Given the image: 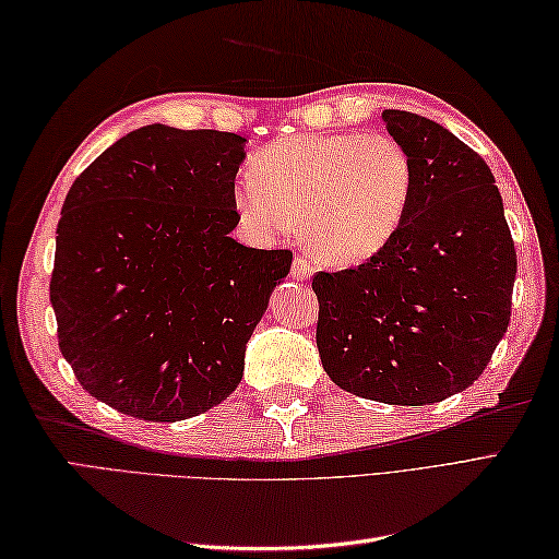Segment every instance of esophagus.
Wrapping results in <instances>:
<instances>
[{"instance_id": "obj_1", "label": "esophagus", "mask_w": 559, "mask_h": 559, "mask_svg": "<svg viewBox=\"0 0 559 559\" xmlns=\"http://www.w3.org/2000/svg\"><path fill=\"white\" fill-rule=\"evenodd\" d=\"M293 278H298V281H305V278H310L312 276V264H310V259H307L305 254H300V257H295V261H293Z\"/></svg>"}]
</instances>
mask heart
<instances>
[{
    "label": "heart",
    "mask_w": 559,
    "mask_h": 559,
    "mask_svg": "<svg viewBox=\"0 0 559 559\" xmlns=\"http://www.w3.org/2000/svg\"><path fill=\"white\" fill-rule=\"evenodd\" d=\"M252 173L235 189L247 228L278 235L302 221L312 254L336 266L394 240L415 187L411 153L389 134L290 136L259 151Z\"/></svg>",
    "instance_id": "1"
}]
</instances>
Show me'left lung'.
<instances>
[{
	"label": "left lung",
	"instance_id": "obj_1",
	"mask_svg": "<svg viewBox=\"0 0 559 559\" xmlns=\"http://www.w3.org/2000/svg\"><path fill=\"white\" fill-rule=\"evenodd\" d=\"M382 120L413 158L411 206L382 252L312 278L317 348L350 394L425 406L468 389L490 362L512 317L516 249L476 151L415 112Z\"/></svg>",
	"mask_w": 559,
	"mask_h": 559
}]
</instances>
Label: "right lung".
I'll use <instances>...</instances> for the list:
<instances>
[{"label": "right lung", "instance_id": "1", "mask_svg": "<svg viewBox=\"0 0 559 559\" xmlns=\"http://www.w3.org/2000/svg\"><path fill=\"white\" fill-rule=\"evenodd\" d=\"M247 139L148 124L83 170L57 223L50 302L81 386L175 423L240 384L245 350L293 252L233 240Z\"/></svg>", "mask_w": 559, "mask_h": 559}]
</instances>
